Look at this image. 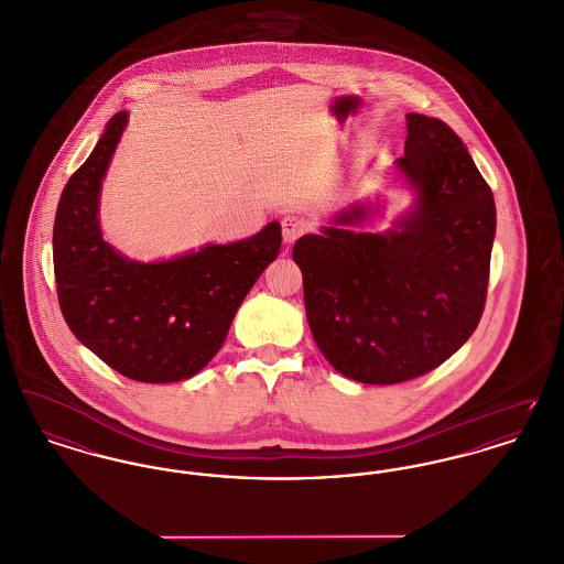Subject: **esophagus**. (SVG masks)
I'll list each match as a JSON object with an SVG mask.
<instances>
[{
    "instance_id": "obj_1",
    "label": "esophagus",
    "mask_w": 564,
    "mask_h": 564,
    "mask_svg": "<svg viewBox=\"0 0 564 564\" xmlns=\"http://www.w3.org/2000/svg\"><path fill=\"white\" fill-rule=\"evenodd\" d=\"M281 225H283V240H285V245H294L303 236L304 231L311 227L301 217H285L281 220Z\"/></svg>"
}]
</instances>
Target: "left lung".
<instances>
[{
  "label": "left lung",
  "instance_id": "8db88e82",
  "mask_svg": "<svg viewBox=\"0 0 564 564\" xmlns=\"http://www.w3.org/2000/svg\"><path fill=\"white\" fill-rule=\"evenodd\" d=\"M394 172L414 204L382 234L360 225L378 210L356 202L292 251L304 308L326 360L362 384L425 376L477 330L496 204L464 141L442 120L408 113Z\"/></svg>",
  "mask_w": 564,
  "mask_h": 564
}]
</instances>
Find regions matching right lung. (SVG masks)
Listing matches in <instances>:
<instances>
[{"label": "right lung", "instance_id": "right-lung-1", "mask_svg": "<svg viewBox=\"0 0 564 564\" xmlns=\"http://www.w3.org/2000/svg\"><path fill=\"white\" fill-rule=\"evenodd\" d=\"M129 124L116 113L57 204L53 268L73 335L137 382L170 384L199 373L217 354L238 306L281 249V225L251 238L204 245L172 260H129L100 229L102 180Z\"/></svg>", "mask_w": 564, "mask_h": 564}]
</instances>
